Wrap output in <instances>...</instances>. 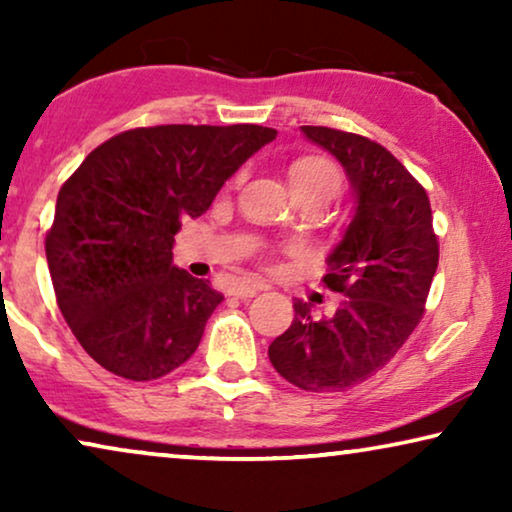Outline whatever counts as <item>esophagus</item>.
Here are the masks:
<instances>
[{
	"label": "esophagus",
	"mask_w": 512,
	"mask_h": 512,
	"mask_svg": "<svg viewBox=\"0 0 512 512\" xmlns=\"http://www.w3.org/2000/svg\"><path fill=\"white\" fill-rule=\"evenodd\" d=\"M258 291H261V286H256V284H235L233 289H230V293H233L235 298H242V300L254 298Z\"/></svg>",
	"instance_id": "1"
}]
</instances>
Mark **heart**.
Segmentation results:
<instances>
[{
	"label": "heart",
	"mask_w": 512,
	"mask_h": 512,
	"mask_svg": "<svg viewBox=\"0 0 512 512\" xmlns=\"http://www.w3.org/2000/svg\"><path fill=\"white\" fill-rule=\"evenodd\" d=\"M289 179L296 193L317 191L331 198L340 186V170L331 158L303 156L291 163Z\"/></svg>",
	"instance_id": "obj_1"
}]
</instances>
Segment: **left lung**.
I'll list each match as a JSON object with an SVG mask.
<instances>
[{
  "label": "left lung",
  "instance_id": "obj_1",
  "mask_svg": "<svg viewBox=\"0 0 512 512\" xmlns=\"http://www.w3.org/2000/svg\"><path fill=\"white\" fill-rule=\"evenodd\" d=\"M340 160L359 209L328 256L324 286L345 296L331 319L296 300L293 324L272 340L270 363L305 391H345L387 366L424 317L438 268L426 188L382 144L354 132L303 125Z\"/></svg>",
  "mask_w": 512,
  "mask_h": 512
}]
</instances>
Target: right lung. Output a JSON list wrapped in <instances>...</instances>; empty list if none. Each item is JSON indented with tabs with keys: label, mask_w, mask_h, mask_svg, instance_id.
Returning <instances> with one entry per match:
<instances>
[{
	"label": "right lung",
	"mask_w": 512,
	"mask_h": 512,
	"mask_svg": "<svg viewBox=\"0 0 512 512\" xmlns=\"http://www.w3.org/2000/svg\"><path fill=\"white\" fill-rule=\"evenodd\" d=\"M275 137L251 123L132 128L62 184L48 270L67 326L104 370L151 382L191 359L223 296L174 268V235Z\"/></svg>",
	"instance_id": "obj_1"
}]
</instances>
